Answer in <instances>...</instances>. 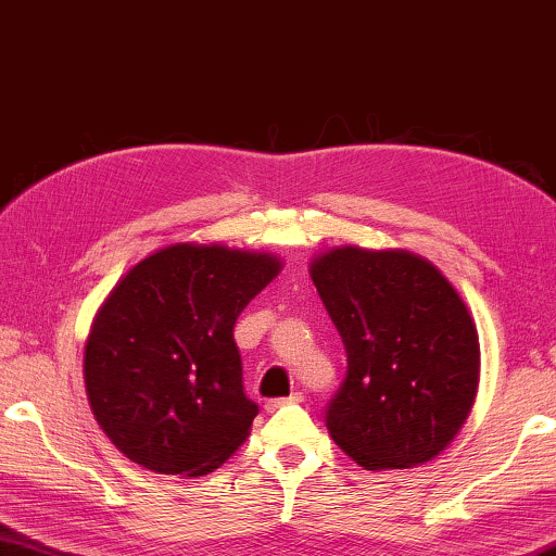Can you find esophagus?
<instances>
[{
    "mask_svg": "<svg viewBox=\"0 0 556 556\" xmlns=\"http://www.w3.org/2000/svg\"><path fill=\"white\" fill-rule=\"evenodd\" d=\"M302 402H304V394L296 392V394H292V396H285V400H269V402H264V409H267V412H277L279 407H285V404H302Z\"/></svg>",
    "mask_w": 556,
    "mask_h": 556,
    "instance_id": "1",
    "label": "esophagus"
}]
</instances>
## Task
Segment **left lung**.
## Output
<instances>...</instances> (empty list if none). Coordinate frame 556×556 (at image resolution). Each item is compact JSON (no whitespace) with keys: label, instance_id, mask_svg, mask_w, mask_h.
I'll return each instance as SVG.
<instances>
[{"label":"left lung","instance_id":"left-lung-1","mask_svg":"<svg viewBox=\"0 0 556 556\" xmlns=\"http://www.w3.org/2000/svg\"><path fill=\"white\" fill-rule=\"evenodd\" d=\"M309 277L346 350L329 437L369 471L432 462L477 400L479 334L432 262L407 250L327 247Z\"/></svg>","mask_w":556,"mask_h":556}]
</instances>
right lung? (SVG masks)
Listing matches in <instances>:
<instances>
[{"instance_id": "add662e5", "label": "right lung", "mask_w": 556, "mask_h": 556, "mask_svg": "<svg viewBox=\"0 0 556 556\" xmlns=\"http://www.w3.org/2000/svg\"><path fill=\"white\" fill-rule=\"evenodd\" d=\"M285 262L219 242H174L139 260L104 296L85 344L97 425L156 475L202 477L247 442L235 321Z\"/></svg>"}]
</instances>
